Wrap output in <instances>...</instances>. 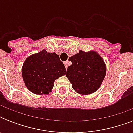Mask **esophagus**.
I'll use <instances>...</instances> for the list:
<instances>
[{"label": "esophagus", "mask_w": 133, "mask_h": 133, "mask_svg": "<svg viewBox=\"0 0 133 133\" xmlns=\"http://www.w3.org/2000/svg\"><path fill=\"white\" fill-rule=\"evenodd\" d=\"M64 65L65 67V68H68V61H65L64 62Z\"/></svg>", "instance_id": "1"}]
</instances>
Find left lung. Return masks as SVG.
I'll use <instances>...</instances> for the list:
<instances>
[{"label": "left lung", "instance_id": "1", "mask_svg": "<svg viewBox=\"0 0 133 133\" xmlns=\"http://www.w3.org/2000/svg\"><path fill=\"white\" fill-rule=\"evenodd\" d=\"M69 60L72 65L67 69L66 77L72 88L83 95L98 90L106 75V65L100 54L95 50H79Z\"/></svg>", "mask_w": 133, "mask_h": 133}]
</instances>
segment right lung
<instances>
[{
    "instance_id": "right-lung-1",
    "label": "right lung",
    "mask_w": 133,
    "mask_h": 133,
    "mask_svg": "<svg viewBox=\"0 0 133 133\" xmlns=\"http://www.w3.org/2000/svg\"><path fill=\"white\" fill-rule=\"evenodd\" d=\"M22 77L26 88L35 95H48L55 80L65 75L64 65L55 52L43 50L30 55L22 67Z\"/></svg>"
}]
</instances>
